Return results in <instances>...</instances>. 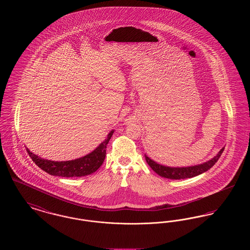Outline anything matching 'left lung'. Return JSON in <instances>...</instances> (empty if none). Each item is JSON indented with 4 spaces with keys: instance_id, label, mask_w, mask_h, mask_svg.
Here are the masks:
<instances>
[{
    "instance_id": "obj_1",
    "label": "left lung",
    "mask_w": 250,
    "mask_h": 250,
    "mask_svg": "<svg viewBox=\"0 0 250 250\" xmlns=\"http://www.w3.org/2000/svg\"><path fill=\"white\" fill-rule=\"evenodd\" d=\"M224 147L218 152V154L210 159L207 162H204L200 165L190 167H172L163 166L149 158L145 155V159L148 165L153 168V170L156 172L161 177L173 180H180V179L192 178L197 175H200L203 172L210 169L219 159L220 155H222L224 151Z\"/></svg>"
}]
</instances>
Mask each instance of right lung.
Masks as SVG:
<instances>
[{
  "label": "right lung",
  "instance_id": "obj_1",
  "mask_svg": "<svg viewBox=\"0 0 250 250\" xmlns=\"http://www.w3.org/2000/svg\"><path fill=\"white\" fill-rule=\"evenodd\" d=\"M113 132L114 130L110 131L107 134L106 140L100 143L92 153L75 160L51 161L33 154L28 148H26V150L36 165L50 175L61 177H82L94 173L103 164L106 156L107 143Z\"/></svg>",
  "mask_w": 250,
  "mask_h": 250
}]
</instances>
